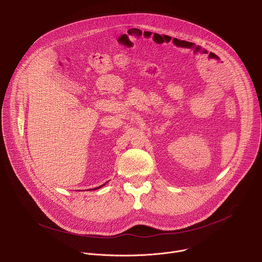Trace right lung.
<instances>
[{
  "label": "right lung",
  "mask_w": 262,
  "mask_h": 262,
  "mask_svg": "<svg viewBox=\"0 0 262 262\" xmlns=\"http://www.w3.org/2000/svg\"><path fill=\"white\" fill-rule=\"evenodd\" d=\"M106 183V182H105ZM105 183H103L102 185H100V186H97V188H95V189H92V190H98V189H100V188H102V186L105 184Z\"/></svg>",
  "instance_id": "1"
}]
</instances>
